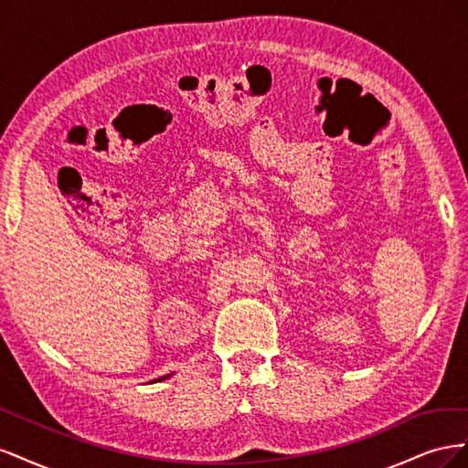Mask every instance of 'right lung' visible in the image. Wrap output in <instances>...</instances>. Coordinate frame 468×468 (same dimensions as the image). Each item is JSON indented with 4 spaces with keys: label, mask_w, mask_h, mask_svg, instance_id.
<instances>
[{
    "label": "right lung",
    "mask_w": 468,
    "mask_h": 468,
    "mask_svg": "<svg viewBox=\"0 0 468 468\" xmlns=\"http://www.w3.org/2000/svg\"><path fill=\"white\" fill-rule=\"evenodd\" d=\"M164 378H165V377H162V378H158V380H164Z\"/></svg>",
    "instance_id": "add662e5"
}]
</instances>
